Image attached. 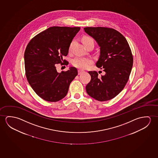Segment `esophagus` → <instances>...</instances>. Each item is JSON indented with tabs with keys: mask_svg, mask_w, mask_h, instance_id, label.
Returning <instances> with one entry per match:
<instances>
[{
	"mask_svg": "<svg viewBox=\"0 0 158 158\" xmlns=\"http://www.w3.org/2000/svg\"><path fill=\"white\" fill-rule=\"evenodd\" d=\"M84 72V70H80V69H79V70H78V74L80 75L81 74H82Z\"/></svg>",
	"mask_w": 158,
	"mask_h": 158,
	"instance_id": "1",
	"label": "esophagus"
}]
</instances>
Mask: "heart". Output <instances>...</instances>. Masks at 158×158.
Returning <instances> with one entry per match:
<instances>
[{
	"label": "heart",
	"mask_w": 158,
	"mask_h": 158,
	"mask_svg": "<svg viewBox=\"0 0 158 158\" xmlns=\"http://www.w3.org/2000/svg\"><path fill=\"white\" fill-rule=\"evenodd\" d=\"M83 44L85 46L91 44L94 45V39L90 36H84L83 38ZM73 43H74V41H73L70 44L69 47V51L72 50ZM92 62V60L90 58L81 57H76L75 58H73L72 61V63L73 66L80 69H85L88 68Z\"/></svg>",
	"instance_id": "heart-1"
}]
</instances>
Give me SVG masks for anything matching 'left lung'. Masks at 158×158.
<instances>
[{
  "mask_svg": "<svg viewBox=\"0 0 158 158\" xmlns=\"http://www.w3.org/2000/svg\"><path fill=\"white\" fill-rule=\"evenodd\" d=\"M100 47L96 65L104 71L99 76L89 71L91 80L86 86L88 95L99 101L111 100L123 90L129 80L133 65V56L126 38L115 29L107 27H85Z\"/></svg>",
  "mask_w": 158,
  "mask_h": 158,
  "instance_id": "8db88e82",
  "label": "left lung"
}]
</instances>
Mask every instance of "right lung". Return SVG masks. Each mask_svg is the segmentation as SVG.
I'll list each match as a JSON object with an SVG mask.
<instances>
[{
	"instance_id": "right-lung-1",
	"label": "right lung",
	"mask_w": 158,
	"mask_h": 158,
	"mask_svg": "<svg viewBox=\"0 0 158 158\" xmlns=\"http://www.w3.org/2000/svg\"><path fill=\"white\" fill-rule=\"evenodd\" d=\"M80 27H54L33 38L24 52L26 75L29 85L42 99L57 102L65 97L70 83L78 75L77 68L71 67L58 73L57 64H66L63 56Z\"/></svg>"
}]
</instances>
